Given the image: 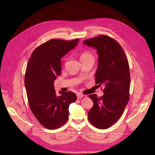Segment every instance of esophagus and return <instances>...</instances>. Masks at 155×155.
Listing matches in <instances>:
<instances>
[{"label": "esophagus", "instance_id": "esophagus-1", "mask_svg": "<svg viewBox=\"0 0 155 155\" xmlns=\"http://www.w3.org/2000/svg\"><path fill=\"white\" fill-rule=\"evenodd\" d=\"M84 96H85V95L79 93V94H77V98L78 99H81V98H82V97H84Z\"/></svg>", "mask_w": 155, "mask_h": 155}]
</instances>
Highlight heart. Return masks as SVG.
Instances as JSON below:
<instances>
[{"label": "heart", "mask_w": 155, "mask_h": 155, "mask_svg": "<svg viewBox=\"0 0 155 155\" xmlns=\"http://www.w3.org/2000/svg\"><path fill=\"white\" fill-rule=\"evenodd\" d=\"M79 56L80 59L82 62L94 58V56L92 55V54L88 51H83L82 52H80Z\"/></svg>", "instance_id": "b5f03b06"}]
</instances>
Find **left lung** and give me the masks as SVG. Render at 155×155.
<instances>
[{
    "mask_svg": "<svg viewBox=\"0 0 155 155\" xmlns=\"http://www.w3.org/2000/svg\"><path fill=\"white\" fill-rule=\"evenodd\" d=\"M85 45L95 48L99 63L95 84L104 86V95H89L94 105L88 112L90 123L95 127H110L120 117L129 100L130 72L123 48L109 36L99 35L84 41Z\"/></svg>",
    "mask_w": 155,
    "mask_h": 155,
    "instance_id": "1",
    "label": "left lung"
}]
</instances>
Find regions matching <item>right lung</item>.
Masks as SVG:
<instances>
[{"label":"right lung","instance_id":"right-lung-1","mask_svg":"<svg viewBox=\"0 0 155 155\" xmlns=\"http://www.w3.org/2000/svg\"><path fill=\"white\" fill-rule=\"evenodd\" d=\"M78 41L79 38L51 39L37 47L28 61L24 84L29 107L39 123L47 129H58L66 123L69 105L77 100L75 94L70 91L60 92V95H57L54 81L61 74V58Z\"/></svg>","mask_w":155,"mask_h":155}]
</instances>
